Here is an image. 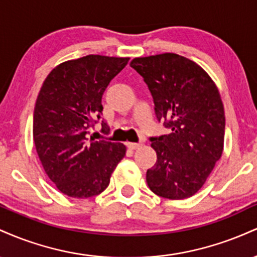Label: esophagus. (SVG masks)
Instances as JSON below:
<instances>
[{
    "mask_svg": "<svg viewBox=\"0 0 257 257\" xmlns=\"http://www.w3.org/2000/svg\"><path fill=\"white\" fill-rule=\"evenodd\" d=\"M126 146H128V149H131V150H137L141 145H140V144H135V143H128V144H126Z\"/></svg>",
    "mask_w": 257,
    "mask_h": 257,
    "instance_id": "esophagus-1",
    "label": "esophagus"
}]
</instances>
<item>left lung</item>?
<instances>
[{"instance_id":"obj_1","label":"left lung","mask_w":257,"mask_h":257,"mask_svg":"<svg viewBox=\"0 0 257 257\" xmlns=\"http://www.w3.org/2000/svg\"><path fill=\"white\" fill-rule=\"evenodd\" d=\"M158 120L170 134L151 138L157 162L147 170L150 190L168 199L196 194L222 156L225 110L215 82L198 64L175 53L134 58Z\"/></svg>"}]
</instances>
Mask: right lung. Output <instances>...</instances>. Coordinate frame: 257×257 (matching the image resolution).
I'll return each instance as SVG.
<instances>
[{
  "label": "right lung",
  "instance_id": "add662e5",
  "mask_svg": "<svg viewBox=\"0 0 257 257\" xmlns=\"http://www.w3.org/2000/svg\"><path fill=\"white\" fill-rule=\"evenodd\" d=\"M129 58L87 55L59 64L44 79L34 111V143L48 178L61 193L89 198L104 192L123 144L95 141L88 133L102 113V94ZM102 131L107 129L101 123Z\"/></svg>",
  "mask_w": 257,
  "mask_h": 257
}]
</instances>
